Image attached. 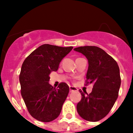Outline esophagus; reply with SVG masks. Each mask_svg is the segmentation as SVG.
Segmentation results:
<instances>
[{"label": "esophagus", "mask_w": 133, "mask_h": 133, "mask_svg": "<svg viewBox=\"0 0 133 133\" xmlns=\"http://www.w3.org/2000/svg\"><path fill=\"white\" fill-rule=\"evenodd\" d=\"M74 91H78V89L77 88L74 87V86H70V92H74Z\"/></svg>", "instance_id": "34e87169"}]
</instances>
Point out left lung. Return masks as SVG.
<instances>
[{
	"label": "left lung",
	"mask_w": 133,
	"mask_h": 133,
	"mask_svg": "<svg viewBox=\"0 0 133 133\" xmlns=\"http://www.w3.org/2000/svg\"><path fill=\"white\" fill-rule=\"evenodd\" d=\"M74 50L87 58L86 81L94 84L90 94L80 90L77 112L83 119L98 122L107 115L117 99L121 85L119 68L112 57L98 47L83 46Z\"/></svg>",
	"instance_id": "8db88e82"
}]
</instances>
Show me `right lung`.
Listing matches in <instances>:
<instances>
[{
    "instance_id": "obj_1",
    "label": "right lung",
    "mask_w": 133,
    "mask_h": 133,
    "mask_svg": "<svg viewBox=\"0 0 133 133\" xmlns=\"http://www.w3.org/2000/svg\"><path fill=\"white\" fill-rule=\"evenodd\" d=\"M72 48L42 45L22 65L19 76L22 97L30 115L40 122H52L61 112L69 86L61 83L58 88L52 87L49 83L50 75L52 71H57L61 60Z\"/></svg>"
}]
</instances>
